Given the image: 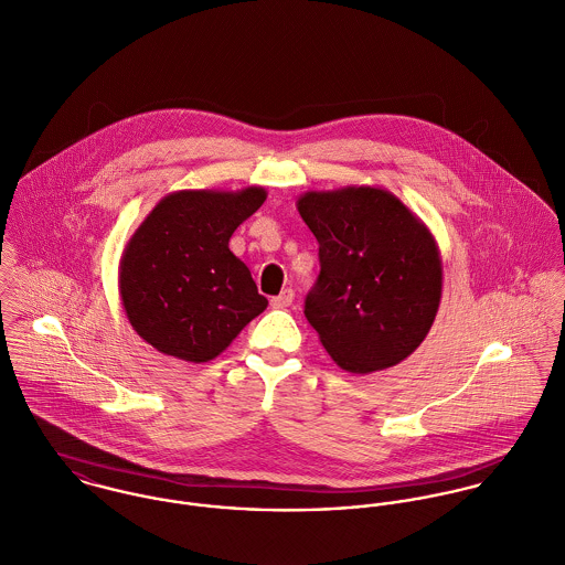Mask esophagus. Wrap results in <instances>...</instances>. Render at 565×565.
<instances>
[{
	"instance_id": "34e87169",
	"label": "esophagus",
	"mask_w": 565,
	"mask_h": 565,
	"mask_svg": "<svg viewBox=\"0 0 565 565\" xmlns=\"http://www.w3.org/2000/svg\"><path fill=\"white\" fill-rule=\"evenodd\" d=\"M294 298H296L294 289H285V291H280L276 298H271V307H274V309H287V307H291Z\"/></svg>"
}]
</instances>
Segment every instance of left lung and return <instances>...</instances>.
<instances>
[{"label":"left lung","mask_w":565,"mask_h":565,"mask_svg":"<svg viewBox=\"0 0 565 565\" xmlns=\"http://www.w3.org/2000/svg\"><path fill=\"white\" fill-rule=\"evenodd\" d=\"M320 243L305 316L352 374L398 365L426 339L441 302V256L428 226L392 191L350 184L296 202Z\"/></svg>","instance_id":"left-lung-1"}]
</instances>
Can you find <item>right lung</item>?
<instances>
[{"label":"right lung","mask_w":565,"mask_h":565,"mask_svg":"<svg viewBox=\"0 0 565 565\" xmlns=\"http://www.w3.org/2000/svg\"><path fill=\"white\" fill-rule=\"evenodd\" d=\"M263 186L182 189L164 195L119 260L130 326L162 354L189 363L220 356L267 309L228 242L265 202Z\"/></svg>","instance_id":"obj_1"}]
</instances>
